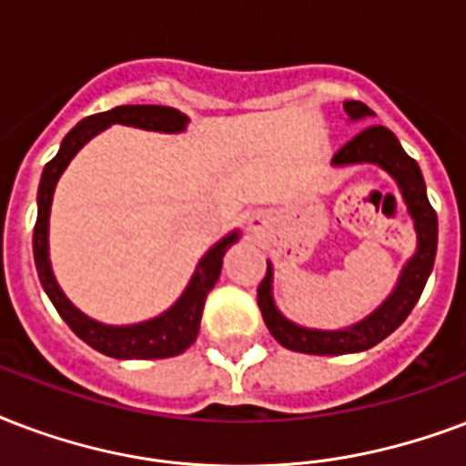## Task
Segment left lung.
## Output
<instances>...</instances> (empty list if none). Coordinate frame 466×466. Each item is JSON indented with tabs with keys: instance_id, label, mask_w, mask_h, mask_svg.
Instances as JSON below:
<instances>
[{
	"instance_id": "8db88e82",
	"label": "left lung",
	"mask_w": 466,
	"mask_h": 466,
	"mask_svg": "<svg viewBox=\"0 0 466 466\" xmlns=\"http://www.w3.org/2000/svg\"><path fill=\"white\" fill-rule=\"evenodd\" d=\"M344 112L351 119L374 115L364 102H344ZM332 161L339 163V166L342 163H379L381 168H386L390 176L396 177L403 200L408 205V212L415 219L418 251L400 273L393 296L379 310L371 312L367 319H361L360 325L337 329V332L298 328L283 318L273 305L271 266H268L257 290L258 310L264 315L266 328L276 337V342L283 344L286 350L303 351V354H351V351L371 350L374 344L386 339L410 315V310L418 303L432 271V264H435V251H438V215H435V209L428 200V193H425V180H422L418 163L400 148L393 131L379 127V124L367 127L351 141H347Z\"/></svg>"
}]
</instances>
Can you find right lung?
Masks as SVG:
<instances>
[{"label":"right lung","mask_w":466,"mask_h":466,"mask_svg":"<svg viewBox=\"0 0 466 466\" xmlns=\"http://www.w3.org/2000/svg\"><path fill=\"white\" fill-rule=\"evenodd\" d=\"M186 122V115H180L173 106L161 105H122L109 112H99V115L83 119L76 129L67 131L58 154L46 163L44 176H41L38 218H35L34 227V261L41 286L51 298V303L56 305L60 318L67 322V328L73 329L83 342L90 344L92 350L102 351L106 357H115V360H166V357H176L180 351H186L195 342V337L200 332L205 298L218 283L219 271H222V257H225L227 247L237 239V232L209 248L186 293L168 312H163L161 318L141 322V325H131V328H109V325H99L95 319L85 318L83 312L73 308V303L63 296V290L53 279L51 261H48V215H51L53 190H56L60 173L66 170L70 158L83 148V144H87L97 131L106 129L109 124H129V127L154 131H180Z\"/></svg>","instance_id":"obj_1"}]
</instances>
